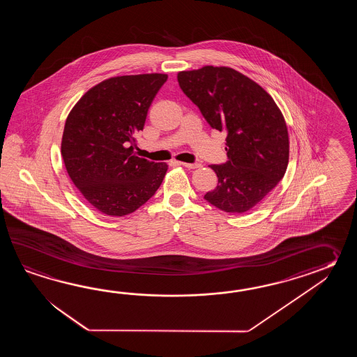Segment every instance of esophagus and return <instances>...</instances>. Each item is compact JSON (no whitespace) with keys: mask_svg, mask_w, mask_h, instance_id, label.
Returning <instances> with one entry per match:
<instances>
[{"mask_svg":"<svg viewBox=\"0 0 357 357\" xmlns=\"http://www.w3.org/2000/svg\"><path fill=\"white\" fill-rule=\"evenodd\" d=\"M180 165L183 167L190 168V169H195V168L202 167L200 163H185V162H180Z\"/></svg>","mask_w":357,"mask_h":357,"instance_id":"obj_1","label":"esophagus"}]
</instances>
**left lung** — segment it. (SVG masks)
Returning <instances> with one entry per match:
<instances>
[{"mask_svg": "<svg viewBox=\"0 0 357 357\" xmlns=\"http://www.w3.org/2000/svg\"><path fill=\"white\" fill-rule=\"evenodd\" d=\"M182 91L218 131H227L225 165H212L218 185L205 200L220 211L243 214L281 181L289 165L287 125L271 94L227 66L180 71Z\"/></svg>", "mask_w": 357, "mask_h": 357, "instance_id": "obj_1", "label": "left lung"}]
</instances>
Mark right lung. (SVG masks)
<instances>
[{"instance_id": "obj_1", "label": "right lung", "mask_w": 357, "mask_h": 357, "mask_svg": "<svg viewBox=\"0 0 357 357\" xmlns=\"http://www.w3.org/2000/svg\"><path fill=\"white\" fill-rule=\"evenodd\" d=\"M167 74L114 76L94 85L70 111L61 140L68 177L108 217L135 212L158 190L167 163L137 157L134 135Z\"/></svg>"}]
</instances>
